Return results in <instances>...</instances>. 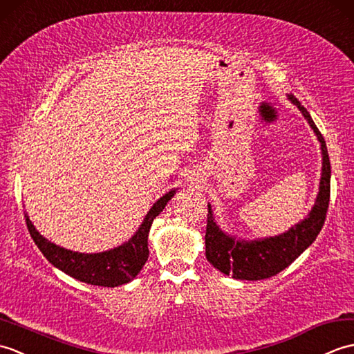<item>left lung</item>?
<instances>
[{"mask_svg": "<svg viewBox=\"0 0 354 354\" xmlns=\"http://www.w3.org/2000/svg\"><path fill=\"white\" fill-rule=\"evenodd\" d=\"M288 98L300 109L303 116L315 131L323 151V172H321L319 192L310 214L301 223L279 236L259 241H238L219 229L212 216V207L207 204L206 227V257L216 270L239 280H263L276 276L292 263L310 243L317 239L326 221V214L330 201V159H328L326 140L317 129L306 107L294 95Z\"/></svg>", "mask_w": 354, "mask_h": 354, "instance_id": "left-lung-1", "label": "left lung"}]
</instances>
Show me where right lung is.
I'll use <instances>...</instances> for the list:
<instances>
[{
	"instance_id": "1",
	"label": "right lung",
	"mask_w": 354,
	"mask_h": 354,
	"mask_svg": "<svg viewBox=\"0 0 354 354\" xmlns=\"http://www.w3.org/2000/svg\"><path fill=\"white\" fill-rule=\"evenodd\" d=\"M174 194L176 189L169 191L153 204V207L144 218V223L140 224L139 230L133 234L129 242L113 250L103 251V253L84 254L78 251L65 250L45 239L31 224L27 214L26 223L37 248L56 268L88 285L115 288L129 283L144 268L148 261V232H150L154 218L165 209L167 203L174 197Z\"/></svg>"
}]
</instances>
